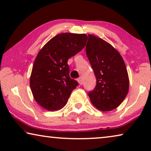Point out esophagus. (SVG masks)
I'll use <instances>...</instances> for the list:
<instances>
[{
	"mask_svg": "<svg viewBox=\"0 0 151 151\" xmlns=\"http://www.w3.org/2000/svg\"><path fill=\"white\" fill-rule=\"evenodd\" d=\"M78 81V84H79L80 85H83V81H82V79L81 78H78V79L77 80Z\"/></svg>",
	"mask_w": 151,
	"mask_h": 151,
	"instance_id": "1",
	"label": "esophagus"
}]
</instances>
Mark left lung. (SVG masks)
I'll return each instance as SVG.
<instances>
[{
	"mask_svg": "<svg viewBox=\"0 0 151 151\" xmlns=\"http://www.w3.org/2000/svg\"><path fill=\"white\" fill-rule=\"evenodd\" d=\"M86 53L96 78V86L88 95L96 109L111 111L117 108L128 93L129 76L119 51L100 38L88 35Z\"/></svg>",
	"mask_w": 151,
	"mask_h": 151,
	"instance_id": "obj_1",
	"label": "left lung"
}]
</instances>
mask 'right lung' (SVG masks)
Masks as SVG:
<instances>
[{"instance_id":"right-lung-1","label":"right lung","mask_w":151,"mask_h":151,"mask_svg":"<svg viewBox=\"0 0 151 151\" xmlns=\"http://www.w3.org/2000/svg\"><path fill=\"white\" fill-rule=\"evenodd\" d=\"M85 34L56 35L39 51L30 78V89L38 104L49 111L62 109L78 85L69 75L67 62L84 48Z\"/></svg>"}]
</instances>
